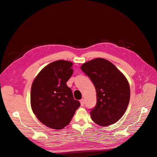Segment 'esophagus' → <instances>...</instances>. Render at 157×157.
I'll return each instance as SVG.
<instances>
[{"label":"esophagus","instance_id":"esophagus-1","mask_svg":"<svg viewBox=\"0 0 157 157\" xmlns=\"http://www.w3.org/2000/svg\"><path fill=\"white\" fill-rule=\"evenodd\" d=\"M80 105H81V106H84V99H80Z\"/></svg>","mask_w":157,"mask_h":157}]
</instances>
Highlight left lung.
<instances>
[{
	"mask_svg": "<svg viewBox=\"0 0 157 157\" xmlns=\"http://www.w3.org/2000/svg\"><path fill=\"white\" fill-rule=\"evenodd\" d=\"M80 69L92 80L97 93L96 105L90 111L96 124L107 126L124 115L130 98V89L125 76L115 65L103 58L82 64Z\"/></svg>",
	"mask_w": 157,
	"mask_h": 157,
	"instance_id": "1",
	"label": "left lung"
}]
</instances>
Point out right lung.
I'll use <instances>...</instances> for the list:
<instances>
[{
	"mask_svg": "<svg viewBox=\"0 0 157 157\" xmlns=\"http://www.w3.org/2000/svg\"><path fill=\"white\" fill-rule=\"evenodd\" d=\"M73 63L58 60L47 65L31 86V105L42 124L61 130L69 124L80 102L73 98L67 82L73 75Z\"/></svg>",
	"mask_w": 157,
	"mask_h": 157,
	"instance_id": "add662e5",
	"label": "right lung"
}]
</instances>
